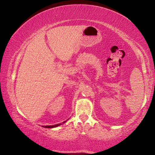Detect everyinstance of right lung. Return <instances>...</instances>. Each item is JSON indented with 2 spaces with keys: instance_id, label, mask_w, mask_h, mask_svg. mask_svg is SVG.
Masks as SVG:
<instances>
[{
  "instance_id": "obj_1",
  "label": "right lung",
  "mask_w": 155,
  "mask_h": 155,
  "mask_svg": "<svg viewBox=\"0 0 155 155\" xmlns=\"http://www.w3.org/2000/svg\"><path fill=\"white\" fill-rule=\"evenodd\" d=\"M64 123H65V121L63 122V124H64ZM60 125H61V124H59L54 125V126H43V127H44V128H55V127H57V126H60Z\"/></svg>"
}]
</instances>
